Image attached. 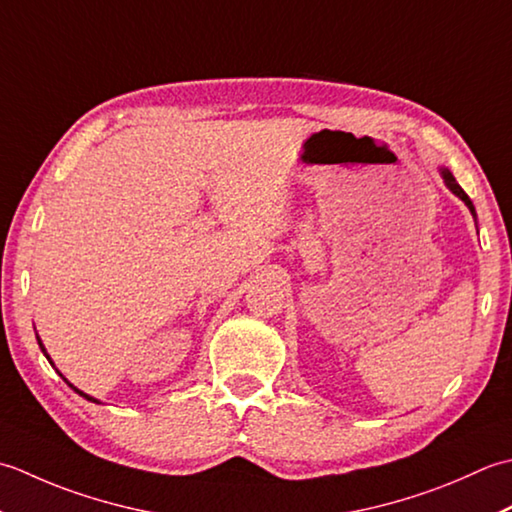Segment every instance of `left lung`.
I'll use <instances>...</instances> for the list:
<instances>
[{
    "instance_id": "obj_1",
    "label": "left lung",
    "mask_w": 512,
    "mask_h": 512,
    "mask_svg": "<svg viewBox=\"0 0 512 512\" xmlns=\"http://www.w3.org/2000/svg\"><path fill=\"white\" fill-rule=\"evenodd\" d=\"M442 176H444V181H446V185L448 187H451V190L457 194V196H460L462 198V201L468 205V210H471L473 214H475V207H473V203H471V198H468V194L462 190V187L460 185H457V181H455V176L451 174V172H448V170H444L442 172Z\"/></svg>"
}]
</instances>
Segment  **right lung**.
<instances>
[{
	"label": "right lung",
	"mask_w": 512,
	"mask_h": 512,
	"mask_svg": "<svg viewBox=\"0 0 512 512\" xmlns=\"http://www.w3.org/2000/svg\"><path fill=\"white\" fill-rule=\"evenodd\" d=\"M39 347H41V342H39ZM41 351H44V353H46V349H44V347H41ZM46 358H48V356H46ZM48 360H50V358H48ZM66 382H68V380H66ZM68 384H70V382H68ZM70 387H72V384H70ZM72 389H75V387H72ZM75 391H77L79 395H83V398H86V400H92V402H97L95 398H90V395H86V393H81L79 389H75Z\"/></svg>",
	"instance_id": "1"
}]
</instances>
